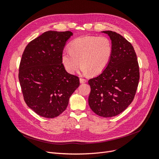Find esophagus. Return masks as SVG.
Here are the masks:
<instances>
[{
	"mask_svg": "<svg viewBox=\"0 0 159 159\" xmlns=\"http://www.w3.org/2000/svg\"><path fill=\"white\" fill-rule=\"evenodd\" d=\"M80 81L81 84H84V83L87 82V80H86L85 79H84V78H80Z\"/></svg>",
	"mask_w": 159,
	"mask_h": 159,
	"instance_id": "34e87169",
	"label": "esophagus"
}]
</instances>
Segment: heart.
Returning <instances> with one entry per match:
<instances>
[{"label": "heart", "instance_id": "1", "mask_svg": "<svg viewBox=\"0 0 159 159\" xmlns=\"http://www.w3.org/2000/svg\"><path fill=\"white\" fill-rule=\"evenodd\" d=\"M113 46L106 36H89L76 38L61 53V62L66 70L74 74L80 64L84 74L98 75L107 68L111 58Z\"/></svg>", "mask_w": 159, "mask_h": 159}]
</instances>
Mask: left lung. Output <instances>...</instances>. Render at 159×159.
<instances>
[{
    "label": "left lung",
    "mask_w": 159,
    "mask_h": 159,
    "mask_svg": "<svg viewBox=\"0 0 159 159\" xmlns=\"http://www.w3.org/2000/svg\"><path fill=\"white\" fill-rule=\"evenodd\" d=\"M111 40L113 54L107 68L88 81V102L99 116L111 117L122 113L131 103L139 81V67L133 46L119 34L103 31Z\"/></svg>",
    "instance_id": "1"
}]
</instances>
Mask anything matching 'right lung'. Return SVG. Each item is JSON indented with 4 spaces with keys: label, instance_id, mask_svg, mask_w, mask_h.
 Returning <instances> with one entry per match:
<instances>
[{
    "label": "right lung",
    "instance_id": "add662e5",
    "mask_svg": "<svg viewBox=\"0 0 159 159\" xmlns=\"http://www.w3.org/2000/svg\"><path fill=\"white\" fill-rule=\"evenodd\" d=\"M72 35L70 31H47L24 50L18 79L25 102L40 116H59L80 85L78 77L68 73L61 62V53Z\"/></svg>",
    "mask_w": 159,
    "mask_h": 159
}]
</instances>
